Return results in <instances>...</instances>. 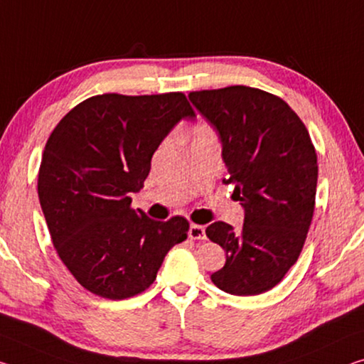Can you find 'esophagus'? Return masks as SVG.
<instances>
[{
  "mask_svg": "<svg viewBox=\"0 0 364 364\" xmlns=\"http://www.w3.org/2000/svg\"><path fill=\"white\" fill-rule=\"evenodd\" d=\"M189 238L205 240V227L198 223H191V227H189Z\"/></svg>",
  "mask_w": 364,
  "mask_h": 364,
  "instance_id": "esophagus-1",
  "label": "esophagus"
}]
</instances>
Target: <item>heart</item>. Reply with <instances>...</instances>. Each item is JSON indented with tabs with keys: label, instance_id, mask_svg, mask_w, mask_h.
<instances>
[{
	"label": "heart",
	"instance_id": "heart-1",
	"mask_svg": "<svg viewBox=\"0 0 364 364\" xmlns=\"http://www.w3.org/2000/svg\"><path fill=\"white\" fill-rule=\"evenodd\" d=\"M207 132H212V131H210V128H209V126H205V124H199L198 128L194 129V137H196V136H203V134H207Z\"/></svg>",
	"mask_w": 364,
	"mask_h": 364
}]
</instances>
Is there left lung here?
Wrapping results in <instances>:
<instances>
[{
    "label": "left lung",
    "mask_w": 364,
    "mask_h": 364,
    "mask_svg": "<svg viewBox=\"0 0 364 364\" xmlns=\"http://www.w3.org/2000/svg\"><path fill=\"white\" fill-rule=\"evenodd\" d=\"M189 100L217 129L235 193L245 207L241 232L213 222L207 238L227 252L210 275L220 290L252 296L280 284L298 261L313 220L317 154L306 126L269 92L230 85L196 90Z\"/></svg>",
    "instance_id": "1"
}]
</instances>
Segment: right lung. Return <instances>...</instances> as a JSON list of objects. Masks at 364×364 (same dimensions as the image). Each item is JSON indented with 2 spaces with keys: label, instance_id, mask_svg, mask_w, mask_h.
<instances>
[{
  "label": "right lung",
  "instance_id": "right-lung-1",
  "mask_svg": "<svg viewBox=\"0 0 364 364\" xmlns=\"http://www.w3.org/2000/svg\"><path fill=\"white\" fill-rule=\"evenodd\" d=\"M194 118L183 92L102 94L80 102L51 132L38 170V199L58 256L85 290L108 299L139 295L189 222L149 218L131 207L160 142Z\"/></svg>",
  "mask_w": 364,
  "mask_h": 364
}]
</instances>
